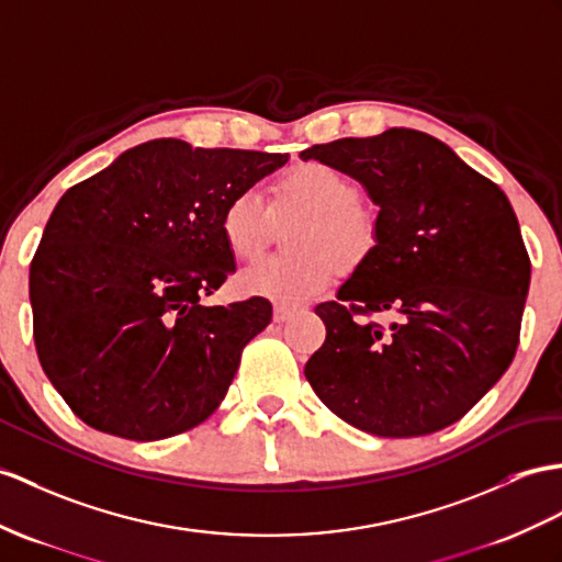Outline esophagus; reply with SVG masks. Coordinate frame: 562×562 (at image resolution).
<instances>
[{"mask_svg": "<svg viewBox=\"0 0 562 562\" xmlns=\"http://www.w3.org/2000/svg\"><path fill=\"white\" fill-rule=\"evenodd\" d=\"M295 310L297 307H293V305H277L273 307V322H285V319H291L293 314H295Z\"/></svg>", "mask_w": 562, "mask_h": 562, "instance_id": "obj_1", "label": "esophagus"}]
</instances>
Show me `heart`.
Listing matches in <instances>:
<instances>
[{"instance_id":"obj_1","label":"heart","mask_w":562,"mask_h":562,"mask_svg":"<svg viewBox=\"0 0 562 562\" xmlns=\"http://www.w3.org/2000/svg\"><path fill=\"white\" fill-rule=\"evenodd\" d=\"M273 210L300 212L289 231L291 255H271L248 265L238 289L273 303H300L324 293L340 267L364 262L376 243V216L360 202L350 176L322 161H300L273 183ZM271 212L257 190H240L222 212V236L231 255L255 257L267 240Z\"/></svg>"}]
</instances>
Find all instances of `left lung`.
<instances>
[{
    "mask_svg": "<svg viewBox=\"0 0 562 562\" xmlns=\"http://www.w3.org/2000/svg\"><path fill=\"white\" fill-rule=\"evenodd\" d=\"M355 178L376 212V243L336 300L324 346L305 364L344 422L409 439L458 422L510 367L531 265L503 190L446 143L413 128L312 145ZM395 311L384 333L352 313Z\"/></svg>",
    "mask_w": 562,
    "mask_h": 562,
    "instance_id": "left-lung-1",
    "label": "left lung"
}]
</instances>
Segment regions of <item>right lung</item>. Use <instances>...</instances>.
<instances>
[{
	"label": "right lung",
	"instance_id": "right-lung-1",
	"mask_svg": "<svg viewBox=\"0 0 562 562\" xmlns=\"http://www.w3.org/2000/svg\"><path fill=\"white\" fill-rule=\"evenodd\" d=\"M289 155L159 138L68 188L31 265L40 364L92 429L159 441L207 419L271 303L202 305L236 271L222 212Z\"/></svg>",
	"mask_w": 562,
	"mask_h": 562
}]
</instances>
